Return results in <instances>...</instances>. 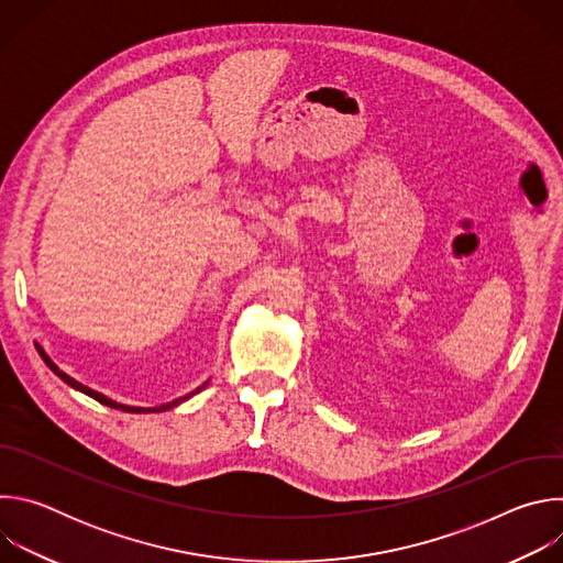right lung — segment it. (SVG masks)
Listing matches in <instances>:
<instances>
[{
    "instance_id": "add662e5",
    "label": "right lung",
    "mask_w": 563,
    "mask_h": 563,
    "mask_svg": "<svg viewBox=\"0 0 563 563\" xmlns=\"http://www.w3.org/2000/svg\"><path fill=\"white\" fill-rule=\"evenodd\" d=\"M37 352H40V356L44 358V363L66 383V385H70V387H75V389H79V391H85V394H89L91 398H96L98 400V404H102V406H109V408H115V410H122V412H135V415H142V412H163V410H172V408H176V406H180L183 404V400H187V398H191V394H198L202 387H198L196 391H191V394H187V396H183V398H176V400H172V404H167V406H159V408H133V406H122V404H115V400H111V398H107L104 394H100V391H96V389H91V387H87V385H82V383H77L75 378H70L68 374H64L48 356H46V352L37 345Z\"/></svg>"
}]
</instances>
